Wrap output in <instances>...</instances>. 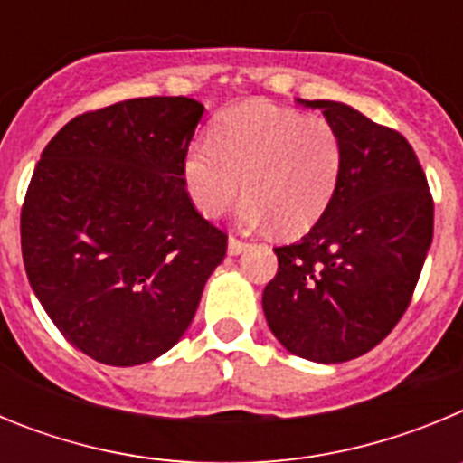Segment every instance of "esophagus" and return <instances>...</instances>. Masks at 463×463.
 I'll return each mask as SVG.
<instances>
[{
  "mask_svg": "<svg viewBox=\"0 0 463 463\" xmlns=\"http://www.w3.org/2000/svg\"><path fill=\"white\" fill-rule=\"evenodd\" d=\"M245 250H248V243H245V241L236 239V236H232V239H229V243H227L229 255H241V252H245Z\"/></svg>",
  "mask_w": 463,
  "mask_h": 463,
  "instance_id": "obj_1",
  "label": "esophagus"
}]
</instances>
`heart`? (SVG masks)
<instances>
[{
  "label": "heart",
  "mask_w": 463,
  "mask_h": 463,
  "mask_svg": "<svg viewBox=\"0 0 463 463\" xmlns=\"http://www.w3.org/2000/svg\"><path fill=\"white\" fill-rule=\"evenodd\" d=\"M341 165L343 146L331 122L252 101L213 125L211 146H192L185 183L206 218L222 215L245 192L243 224L273 222L280 234H301L334 199Z\"/></svg>",
  "instance_id": "1"
}]
</instances>
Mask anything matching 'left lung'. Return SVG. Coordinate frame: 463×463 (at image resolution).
Instances as JSON below:
<instances>
[{
    "label": "left lung",
    "instance_id": "1",
    "mask_svg": "<svg viewBox=\"0 0 463 463\" xmlns=\"http://www.w3.org/2000/svg\"><path fill=\"white\" fill-rule=\"evenodd\" d=\"M322 109L343 165L322 218L292 245L273 248L278 273L261 294L269 329L310 362L362 357L411 304L433 239V199L411 143L341 101Z\"/></svg>",
    "mask_w": 463,
    "mask_h": 463
}]
</instances>
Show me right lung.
Segmentation results:
<instances>
[{
    "label": "right lung",
    "instance_id": "obj_1",
    "mask_svg": "<svg viewBox=\"0 0 463 463\" xmlns=\"http://www.w3.org/2000/svg\"><path fill=\"white\" fill-rule=\"evenodd\" d=\"M203 106L141 97L76 116L32 175L20 245L36 298L62 336L109 366L181 341L227 234L199 215L185 157Z\"/></svg>",
    "mask_w": 463,
    "mask_h": 463
}]
</instances>
